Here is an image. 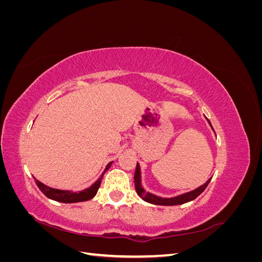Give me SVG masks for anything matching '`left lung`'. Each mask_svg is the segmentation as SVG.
I'll list each match as a JSON object with an SVG mask.
<instances>
[{
    "instance_id": "1",
    "label": "left lung",
    "mask_w": 262,
    "mask_h": 262,
    "mask_svg": "<svg viewBox=\"0 0 262 262\" xmlns=\"http://www.w3.org/2000/svg\"><path fill=\"white\" fill-rule=\"evenodd\" d=\"M207 119V121L209 122L211 129L214 131L213 126L210 122L209 119L205 117ZM215 133V132H214ZM212 178L208 179L207 182H204V184L200 187H198L194 190H191V191L186 192V193H182L176 196H171V198H164V196H160V195H156L152 192H147L146 190L142 186V177H141V167H140V164L137 163V168H136V173H134V186H136V191L139 194V196L141 199H143L144 201L148 202V203H152V204H156V205H179V204H184L187 202H190L194 200L196 196H199L203 191L204 189L207 188V186L209 185V182L211 181Z\"/></svg>"
}]
</instances>
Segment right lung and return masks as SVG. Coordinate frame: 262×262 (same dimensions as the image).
<instances>
[{
    "label": "right lung",
    "instance_id": "obj_1",
    "mask_svg": "<svg viewBox=\"0 0 262 262\" xmlns=\"http://www.w3.org/2000/svg\"><path fill=\"white\" fill-rule=\"evenodd\" d=\"M114 162H110L108 163V165L106 166V168L104 170V172L101 173L100 177L94 182V184L86 188L82 191H71V190H60V189H54L51 187L46 186L45 184H42L41 181H39L38 179H35V182L37 184L38 188L40 189V191L47 196L51 200L54 201H58V202H62V203H76V202H83V201H87V200H91L96 195L98 189L100 187V182L102 177H104V173L110 168V166H112Z\"/></svg>",
    "mask_w": 262,
    "mask_h": 262
}]
</instances>
